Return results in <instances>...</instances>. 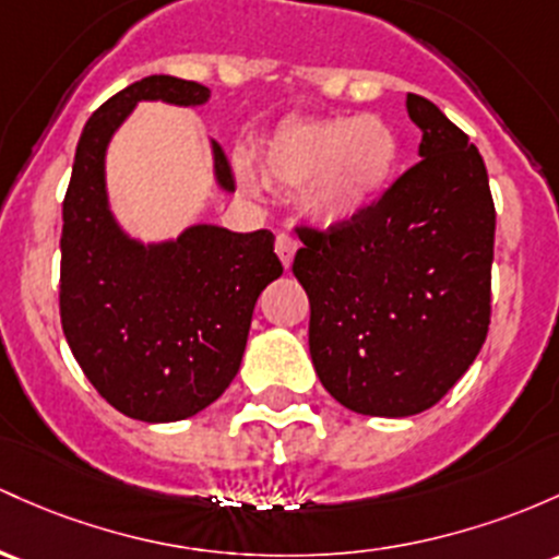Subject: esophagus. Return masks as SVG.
I'll list each match as a JSON object with an SVG mask.
<instances>
[{
  "label": "esophagus",
  "mask_w": 559,
  "mask_h": 559,
  "mask_svg": "<svg viewBox=\"0 0 559 559\" xmlns=\"http://www.w3.org/2000/svg\"><path fill=\"white\" fill-rule=\"evenodd\" d=\"M275 254L284 262V267H292L294 254H297V241H294L289 233H278V238H275Z\"/></svg>",
  "instance_id": "34e87169"
}]
</instances>
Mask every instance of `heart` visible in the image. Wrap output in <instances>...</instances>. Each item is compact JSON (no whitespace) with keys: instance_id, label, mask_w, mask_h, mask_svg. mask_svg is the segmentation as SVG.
<instances>
[{"instance_id":"b5f03b06","label":"heart","mask_w":559,"mask_h":559,"mask_svg":"<svg viewBox=\"0 0 559 559\" xmlns=\"http://www.w3.org/2000/svg\"><path fill=\"white\" fill-rule=\"evenodd\" d=\"M265 177L305 186L302 206L323 228H347L382 204L401 167V138L379 116L286 121L260 151ZM247 186L254 177L243 175Z\"/></svg>"}]
</instances>
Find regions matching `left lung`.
I'll return each instance as SVG.
<instances>
[{
	"label": "left lung",
	"mask_w": 559,
	"mask_h": 559,
	"mask_svg": "<svg viewBox=\"0 0 559 559\" xmlns=\"http://www.w3.org/2000/svg\"><path fill=\"white\" fill-rule=\"evenodd\" d=\"M421 162L360 223L299 228L294 275L310 299V358L334 401L414 416L440 401L486 342L496 212L480 151L408 95Z\"/></svg>",
	"instance_id": "obj_1"
}]
</instances>
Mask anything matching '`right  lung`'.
Masks as SVG:
<instances>
[{
    "mask_svg": "<svg viewBox=\"0 0 559 559\" xmlns=\"http://www.w3.org/2000/svg\"><path fill=\"white\" fill-rule=\"evenodd\" d=\"M199 108L204 84L145 76L103 103L79 138L60 236V321L92 388L124 416L180 421L212 406L241 369L257 297L284 273L273 233L188 225L140 241L110 210L106 156L138 103ZM214 180L233 171L212 140Z\"/></svg>",
    "mask_w": 559,
    "mask_h": 559,
    "instance_id": "add662e5",
    "label": "right lung"
}]
</instances>
